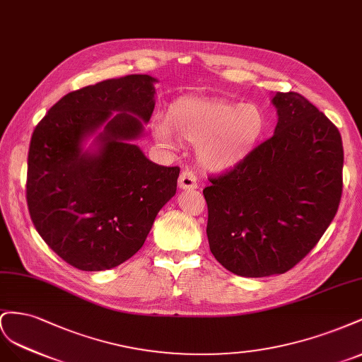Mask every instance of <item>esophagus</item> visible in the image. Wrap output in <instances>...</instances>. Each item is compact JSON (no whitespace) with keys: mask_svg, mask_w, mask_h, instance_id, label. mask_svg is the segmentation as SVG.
I'll return each mask as SVG.
<instances>
[{"mask_svg":"<svg viewBox=\"0 0 362 362\" xmlns=\"http://www.w3.org/2000/svg\"><path fill=\"white\" fill-rule=\"evenodd\" d=\"M179 188L180 189H195V188H197V177H195V174H194L192 170L185 168L180 173Z\"/></svg>","mask_w":362,"mask_h":362,"instance_id":"obj_1","label":"esophagus"}]
</instances>
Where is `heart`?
I'll list each match as a JSON object with an SVG mask.
<instances>
[{"mask_svg": "<svg viewBox=\"0 0 362 362\" xmlns=\"http://www.w3.org/2000/svg\"><path fill=\"white\" fill-rule=\"evenodd\" d=\"M267 118L252 103L224 98H180L170 107L167 119H159L153 135L163 146L173 136L197 144L199 160L211 170H227L241 162L264 136Z\"/></svg>", "mask_w": 362, "mask_h": 362, "instance_id": "b5f03b06", "label": "heart"}]
</instances>
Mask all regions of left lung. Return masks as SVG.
I'll return each instance as SVG.
<instances>
[{
	"instance_id": "8db88e82",
	"label": "left lung",
	"mask_w": 362,
	"mask_h": 362,
	"mask_svg": "<svg viewBox=\"0 0 362 362\" xmlns=\"http://www.w3.org/2000/svg\"><path fill=\"white\" fill-rule=\"evenodd\" d=\"M274 135L224 173L209 175V249L245 277L282 274L311 252L338 211L343 142L335 124L297 92L273 98Z\"/></svg>"
}]
</instances>
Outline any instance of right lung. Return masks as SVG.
I'll use <instances>...</instances> for the list:
<instances>
[{"instance_id":"1","label":"right lung","mask_w":362,"mask_h":362,"mask_svg":"<svg viewBox=\"0 0 362 362\" xmlns=\"http://www.w3.org/2000/svg\"><path fill=\"white\" fill-rule=\"evenodd\" d=\"M154 81L132 74L72 90L33 132L28 212L49 249L78 270L101 272L126 262L175 194L180 168L153 163L129 144L150 121ZM101 125L107 127L100 151L81 153V139Z\"/></svg>"}]
</instances>
